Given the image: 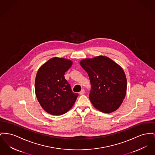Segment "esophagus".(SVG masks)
Instances as JSON below:
<instances>
[{
    "mask_svg": "<svg viewBox=\"0 0 155 155\" xmlns=\"http://www.w3.org/2000/svg\"><path fill=\"white\" fill-rule=\"evenodd\" d=\"M84 93H85V90H84V89H82V90L81 91H80V92H79V94L80 95H83V94H84Z\"/></svg>",
    "mask_w": 155,
    "mask_h": 155,
    "instance_id": "esophagus-1",
    "label": "esophagus"
}]
</instances>
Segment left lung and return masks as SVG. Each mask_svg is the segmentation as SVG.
<instances>
[{"mask_svg":"<svg viewBox=\"0 0 155 155\" xmlns=\"http://www.w3.org/2000/svg\"><path fill=\"white\" fill-rule=\"evenodd\" d=\"M80 63L90 80L89 98L92 105L107 114L118 109L125 97L127 88V77L122 68L103 55L83 59Z\"/></svg>","mask_w":155,"mask_h":155,"instance_id":"8db88e82","label":"left lung"}]
</instances>
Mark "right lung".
Here are the masks:
<instances>
[{"label":"right lung","instance_id":"obj_1","mask_svg":"<svg viewBox=\"0 0 155 155\" xmlns=\"http://www.w3.org/2000/svg\"><path fill=\"white\" fill-rule=\"evenodd\" d=\"M68 59L53 57L38 70L35 92L41 107L47 113L61 115L73 107L78 97L65 79L64 74L71 67Z\"/></svg>","mask_w":155,"mask_h":155}]
</instances>
